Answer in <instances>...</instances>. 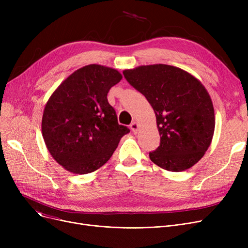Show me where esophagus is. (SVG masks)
I'll return each mask as SVG.
<instances>
[{
    "label": "esophagus",
    "mask_w": 248,
    "mask_h": 248,
    "mask_svg": "<svg viewBox=\"0 0 248 248\" xmlns=\"http://www.w3.org/2000/svg\"><path fill=\"white\" fill-rule=\"evenodd\" d=\"M131 129H132V131H133L135 134H137L138 131H139V124H138V123H136V122L132 123V124H131Z\"/></svg>",
    "instance_id": "esophagus-1"
}]
</instances>
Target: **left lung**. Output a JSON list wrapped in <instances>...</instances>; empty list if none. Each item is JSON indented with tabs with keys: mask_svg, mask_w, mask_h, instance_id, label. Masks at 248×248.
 Wrapping results in <instances>:
<instances>
[{
	"mask_svg": "<svg viewBox=\"0 0 248 248\" xmlns=\"http://www.w3.org/2000/svg\"><path fill=\"white\" fill-rule=\"evenodd\" d=\"M125 79L152 106L161 144L151 161L171 172H183L205 155L214 135L211 97L196 77L167 64L124 70Z\"/></svg>",
	"mask_w": 248,
	"mask_h": 248,
	"instance_id": "1",
	"label": "left lung"
}]
</instances>
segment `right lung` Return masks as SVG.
<instances>
[{
  "mask_svg": "<svg viewBox=\"0 0 248 248\" xmlns=\"http://www.w3.org/2000/svg\"><path fill=\"white\" fill-rule=\"evenodd\" d=\"M122 78L116 69L89 64L70 74L49 97L42 136L49 153L65 170L78 175L96 171L129 133L117 123L107 97Z\"/></svg>",
  "mask_w": 248,
  "mask_h": 248,
  "instance_id": "obj_1",
  "label": "right lung"
}]
</instances>
